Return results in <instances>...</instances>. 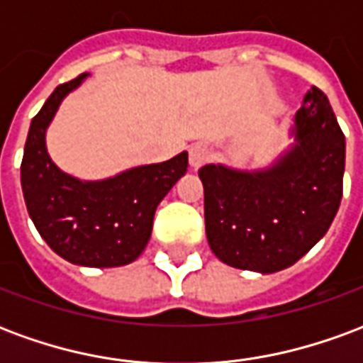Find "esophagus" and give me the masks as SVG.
Listing matches in <instances>:
<instances>
[{
  "mask_svg": "<svg viewBox=\"0 0 363 363\" xmlns=\"http://www.w3.org/2000/svg\"><path fill=\"white\" fill-rule=\"evenodd\" d=\"M212 159V150L206 143H194L189 151V163L192 169H200V167L208 163Z\"/></svg>",
  "mask_w": 363,
  "mask_h": 363,
  "instance_id": "1",
  "label": "esophagus"
}]
</instances>
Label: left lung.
Listing matches in <instances>:
<instances>
[{
	"label": "left lung",
	"instance_id": "1",
	"mask_svg": "<svg viewBox=\"0 0 363 363\" xmlns=\"http://www.w3.org/2000/svg\"><path fill=\"white\" fill-rule=\"evenodd\" d=\"M294 143L272 165H204L206 237L229 267L272 274L296 264L327 233L342 200L346 140L327 95L307 91Z\"/></svg>",
	"mask_w": 363,
	"mask_h": 363
}]
</instances>
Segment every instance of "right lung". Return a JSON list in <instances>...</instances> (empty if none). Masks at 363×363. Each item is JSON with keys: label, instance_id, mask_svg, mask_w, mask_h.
<instances>
[{"label": "right lung", "instance_id": "right-lung-1", "mask_svg": "<svg viewBox=\"0 0 363 363\" xmlns=\"http://www.w3.org/2000/svg\"><path fill=\"white\" fill-rule=\"evenodd\" d=\"M87 75L58 85L30 122L21 186L30 220L56 255L79 267H124L145 249L155 210L186 173L189 153L103 181H79L58 169L46 151V128L64 96Z\"/></svg>", "mask_w": 363, "mask_h": 363}]
</instances>
